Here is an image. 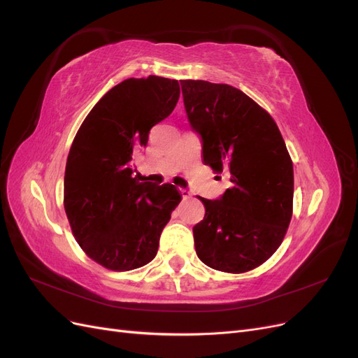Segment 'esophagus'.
<instances>
[{
    "label": "esophagus",
    "mask_w": 358,
    "mask_h": 358,
    "mask_svg": "<svg viewBox=\"0 0 358 358\" xmlns=\"http://www.w3.org/2000/svg\"><path fill=\"white\" fill-rule=\"evenodd\" d=\"M180 196H182L183 200H188L191 197V192L188 189H185V188H180Z\"/></svg>",
    "instance_id": "1"
}]
</instances>
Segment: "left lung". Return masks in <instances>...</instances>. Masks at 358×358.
Segmentation results:
<instances>
[{
  "label": "left lung",
  "mask_w": 358,
  "mask_h": 358,
  "mask_svg": "<svg viewBox=\"0 0 358 358\" xmlns=\"http://www.w3.org/2000/svg\"><path fill=\"white\" fill-rule=\"evenodd\" d=\"M180 86L204 162L229 171L233 183L220 199H201L196 252L215 270L248 272L275 254L291 221L294 171L285 142L272 116L241 90L206 80Z\"/></svg>",
  "instance_id": "left-lung-1"
}]
</instances>
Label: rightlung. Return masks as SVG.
<instances>
[{
    "label": "right lung",
    "mask_w": 358,
    "mask_h": 358,
    "mask_svg": "<svg viewBox=\"0 0 358 358\" xmlns=\"http://www.w3.org/2000/svg\"><path fill=\"white\" fill-rule=\"evenodd\" d=\"M179 82L127 79L107 92L76 134L64 176V208L73 234L94 262L127 272L148 264L180 201L175 185L138 182L133 158L150 128L179 100Z\"/></svg>",
    "instance_id": "obj_1"
}]
</instances>
